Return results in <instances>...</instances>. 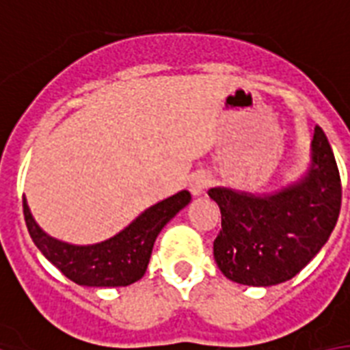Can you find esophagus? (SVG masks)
<instances>
[{
  "instance_id": "esophagus-1",
  "label": "esophagus",
  "mask_w": 350,
  "mask_h": 350,
  "mask_svg": "<svg viewBox=\"0 0 350 350\" xmlns=\"http://www.w3.org/2000/svg\"><path fill=\"white\" fill-rule=\"evenodd\" d=\"M212 184V177L206 172H197L189 177V191L193 195H200Z\"/></svg>"
}]
</instances>
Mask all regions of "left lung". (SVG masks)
<instances>
[{
  "mask_svg": "<svg viewBox=\"0 0 350 350\" xmlns=\"http://www.w3.org/2000/svg\"><path fill=\"white\" fill-rule=\"evenodd\" d=\"M221 210L213 257L228 279L250 286L288 281L312 261L332 234L341 208V178L323 129L314 127L312 166L294 186L265 197L228 188L208 191Z\"/></svg>",
  "mask_w": 350,
  "mask_h": 350,
  "instance_id": "obj_1",
  "label": "left lung"
}]
</instances>
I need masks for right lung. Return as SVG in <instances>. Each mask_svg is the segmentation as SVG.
<instances>
[{"label":"right lung","mask_w":350,"mask_h":350,"mask_svg":"<svg viewBox=\"0 0 350 350\" xmlns=\"http://www.w3.org/2000/svg\"><path fill=\"white\" fill-rule=\"evenodd\" d=\"M189 199V191L183 189L148 208L118 235L91 246L67 245L49 237L34 223L25 199L23 215L34 245L65 278L85 286H127L144 275L157 235Z\"/></svg>","instance_id":"1"}]
</instances>
